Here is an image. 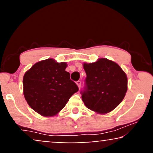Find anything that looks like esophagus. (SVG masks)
<instances>
[{
	"mask_svg": "<svg viewBox=\"0 0 153 153\" xmlns=\"http://www.w3.org/2000/svg\"><path fill=\"white\" fill-rule=\"evenodd\" d=\"M76 85L78 86L79 89H80V87H81V81H78V82H76Z\"/></svg>",
	"mask_w": 153,
	"mask_h": 153,
	"instance_id": "1",
	"label": "esophagus"
}]
</instances>
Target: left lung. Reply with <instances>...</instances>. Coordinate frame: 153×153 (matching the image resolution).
I'll return each instance as SVG.
<instances>
[{"label": "left lung", "mask_w": 153, "mask_h": 153, "mask_svg": "<svg viewBox=\"0 0 153 153\" xmlns=\"http://www.w3.org/2000/svg\"><path fill=\"white\" fill-rule=\"evenodd\" d=\"M87 74L82 101L88 109L98 114L112 112L121 103L127 91V77L117 63L100 58L83 64Z\"/></svg>", "instance_id": "8db88e82"}]
</instances>
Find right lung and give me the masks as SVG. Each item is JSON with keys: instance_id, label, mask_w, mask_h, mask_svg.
<instances>
[{"instance_id": "right-lung-1", "label": "right lung", "mask_w": 153, "mask_h": 153, "mask_svg": "<svg viewBox=\"0 0 153 153\" xmlns=\"http://www.w3.org/2000/svg\"><path fill=\"white\" fill-rule=\"evenodd\" d=\"M66 62L48 59L36 63L25 73L23 95L28 105L43 117L55 116L79 88L65 71Z\"/></svg>"}]
</instances>
